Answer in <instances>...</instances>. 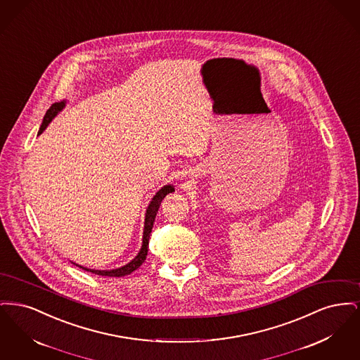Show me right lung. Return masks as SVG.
I'll return each instance as SVG.
<instances>
[{"label":"right lung","instance_id":"add662e5","mask_svg":"<svg viewBox=\"0 0 360 360\" xmlns=\"http://www.w3.org/2000/svg\"><path fill=\"white\" fill-rule=\"evenodd\" d=\"M66 103H68V101H65V100H63V101H60V103H56L52 105L51 108L47 110V113H46L44 119H43V122H41V125H40V129H39V134H37V135L43 134V131H44V129L49 127V124L53 120V117H55L59 112H62V110H63V108L66 106ZM172 191H175V188H174L172 185H165L163 188H159V190L155 193L153 200L150 201V204H148L147 209H146V217H144V229H143V243H141V248H140V251L137 252L136 257H134L129 263H127V264L121 266L119 269H112V270H94V269H87V267H84V266H81V264H77V263H74V262H71V263H72V264H75V266H78V267H81L82 270L89 271V273L103 275V276H124V275H128L131 274V273H134L135 270H137V269L143 264V262H144V260H146V257H147L150 235H151V231H153V226H154L155 217H156V213H158V210H159V206L162 204L163 198H165L167 194L172 193Z\"/></svg>","mask_w":360,"mask_h":360}]
</instances>
